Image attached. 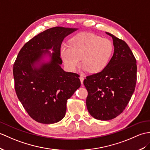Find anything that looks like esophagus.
<instances>
[{
    "label": "esophagus",
    "mask_w": 150,
    "mask_h": 150,
    "mask_svg": "<svg viewBox=\"0 0 150 150\" xmlns=\"http://www.w3.org/2000/svg\"><path fill=\"white\" fill-rule=\"evenodd\" d=\"M79 79H80V80H81V83H82V84H83V80H84V77H83V76H81L79 77Z\"/></svg>",
    "instance_id": "34e87169"
}]
</instances>
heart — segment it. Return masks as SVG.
Returning a JSON list of instances; mask_svg holds the SVG:
<instances>
[{"label": "heart", "mask_w": 150, "mask_h": 150, "mask_svg": "<svg viewBox=\"0 0 150 150\" xmlns=\"http://www.w3.org/2000/svg\"><path fill=\"white\" fill-rule=\"evenodd\" d=\"M113 50V44L109 40L93 33H82L73 37L69 45H62L61 56L71 71L79 67L82 58L83 69L96 74L106 68Z\"/></svg>", "instance_id": "b5f03b06"}]
</instances>
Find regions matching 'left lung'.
<instances>
[{
    "label": "left lung",
    "instance_id": "left-lung-1",
    "mask_svg": "<svg viewBox=\"0 0 150 150\" xmlns=\"http://www.w3.org/2000/svg\"><path fill=\"white\" fill-rule=\"evenodd\" d=\"M114 52L103 71L86 76V106L96 120H110L122 113L133 95L137 82L136 59L128 45L112 34Z\"/></svg>",
    "mask_w": 150,
    "mask_h": 150
}]
</instances>
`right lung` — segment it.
I'll use <instances>...</instances> for the list:
<instances>
[{
	"mask_svg": "<svg viewBox=\"0 0 150 150\" xmlns=\"http://www.w3.org/2000/svg\"><path fill=\"white\" fill-rule=\"evenodd\" d=\"M76 30L55 27L38 34L23 45L13 64L16 95L28 114L38 123L61 121L65 116L68 99L81 86L79 75L61 67V43ZM51 48L52 54L47 51ZM46 53L51 61L36 67Z\"/></svg>",
	"mask_w": 150,
	"mask_h": 150,
	"instance_id": "add662e5",
	"label": "right lung"
}]
</instances>
